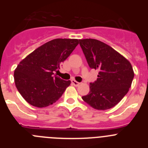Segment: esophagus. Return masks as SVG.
I'll return each instance as SVG.
<instances>
[{"mask_svg": "<svg viewBox=\"0 0 148 148\" xmlns=\"http://www.w3.org/2000/svg\"><path fill=\"white\" fill-rule=\"evenodd\" d=\"M71 82H72V84H73V85L75 86V87H78V86L79 85V84H80V83H79V82H76V81L74 80V79H73V80H71Z\"/></svg>", "mask_w": 148, "mask_h": 148, "instance_id": "obj_1", "label": "esophagus"}]
</instances>
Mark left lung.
Masks as SVG:
<instances>
[{"label": "left lung", "instance_id": "8db88e82", "mask_svg": "<svg viewBox=\"0 0 148 148\" xmlns=\"http://www.w3.org/2000/svg\"><path fill=\"white\" fill-rule=\"evenodd\" d=\"M88 65L99 70L97 80L90 84V92L82 96L92 108L105 110L119 102L131 86L134 73L127 59L96 39L79 40Z\"/></svg>", "mask_w": 148, "mask_h": 148}]
</instances>
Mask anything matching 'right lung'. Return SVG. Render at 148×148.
I'll use <instances>...</instances> for the list:
<instances>
[{
	"instance_id": "obj_1",
	"label": "right lung",
	"mask_w": 148,
	"mask_h": 148,
	"mask_svg": "<svg viewBox=\"0 0 148 148\" xmlns=\"http://www.w3.org/2000/svg\"><path fill=\"white\" fill-rule=\"evenodd\" d=\"M78 41V39H53L19 63L14 73L15 86L29 104L45 108L61 97L71 82L54 75V72L60 69Z\"/></svg>"
}]
</instances>
